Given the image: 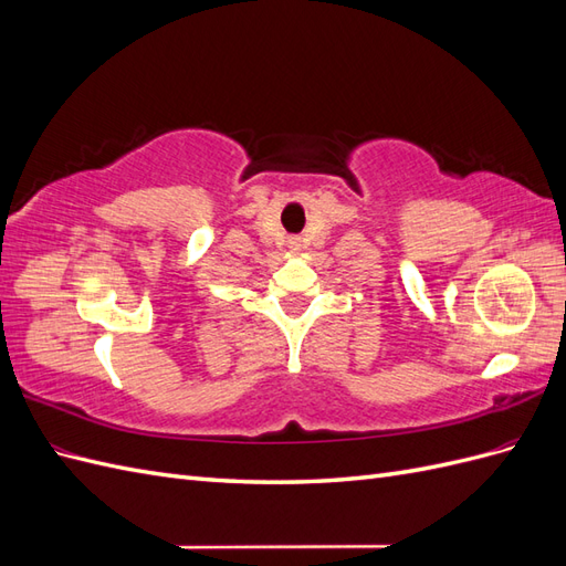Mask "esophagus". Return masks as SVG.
I'll return each instance as SVG.
<instances>
[{
	"instance_id": "1",
	"label": "esophagus",
	"mask_w": 566,
	"mask_h": 566,
	"mask_svg": "<svg viewBox=\"0 0 566 566\" xmlns=\"http://www.w3.org/2000/svg\"><path fill=\"white\" fill-rule=\"evenodd\" d=\"M290 250H293V252L300 250V241H297V238H293V241H290Z\"/></svg>"
}]
</instances>
